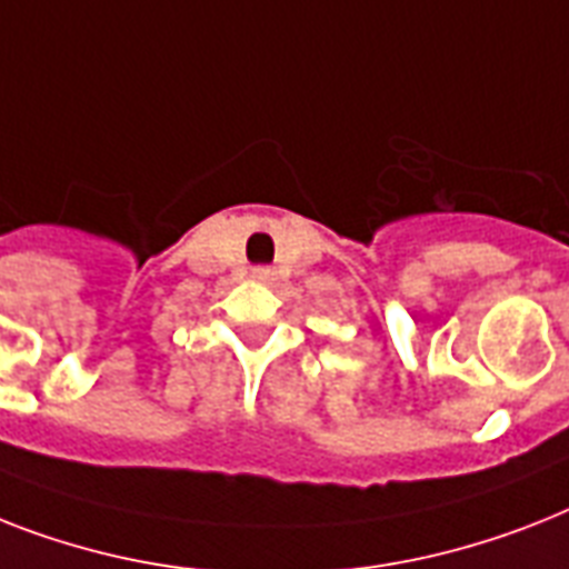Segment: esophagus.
Wrapping results in <instances>:
<instances>
[{
    "label": "esophagus",
    "instance_id": "34e87169",
    "mask_svg": "<svg viewBox=\"0 0 569 569\" xmlns=\"http://www.w3.org/2000/svg\"><path fill=\"white\" fill-rule=\"evenodd\" d=\"M251 277L257 283H271V280H274V269H269V266H257V269L251 271Z\"/></svg>",
    "mask_w": 569,
    "mask_h": 569
}]
</instances>
